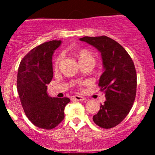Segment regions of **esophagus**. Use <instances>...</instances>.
Returning a JSON list of instances; mask_svg holds the SVG:
<instances>
[{
	"instance_id": "esophagus-1",
	"label": "esophagus",
	"mask_w": 155,
	"mask_h": 155,
	"mask_svg": "<svg viewBox=\"0 0 155 155\" xmlns=\"http://www.w3.org/2000/svg\"><path fill=\"white\" fill-rule=\"evenodd\" d=\"M71 100H73V101H84V100H85V98L81 96V95H74V96L71 97Z\"/></svg>"
}]
</instances>
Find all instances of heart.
<instances>
[{
    "instance_id": "obj_1",
    "label": "heart",
    "mask_w": 155,
    "mask_h": 155,
    "mask_svg": "<svg viewBox=\"0 0 155 155\" xmlns=\"http://www.w3.org/2000/svg\"><path fill=\"white\" fill-rule=\"evenodd\" d=\"M77 55H78V57L80 63L87 62V61H93V62H94V57H93V56L91 55V53L86 50H79V51L78 52V53H77ZM61 58H62L61 56H59V57H57V61H56V64H57V65L59 64V62L61 61Z\"/></svg>"
}]
</instances>
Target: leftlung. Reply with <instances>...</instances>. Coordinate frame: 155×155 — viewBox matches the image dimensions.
<instances>
[{
  "mask_svg": "<svg viewBox=\"0 0 155 155\" xmlns=\"http://www.w3.org/2000/svg\"><path fill=\"white\" fill-rule=\"evenodd\" d=\"M101 53L104 72L98 86L106 101L101 104L93 121L98 127L110 129L120 124L130 113L137 93V73L130 56L120 43L109 37L81 38Z\"/></svg>",
  "mask_w": 155,
  "mask_h": 155,
  "instance_id": "left-lung-1",
  "label": "left lung"
}]
</instances>
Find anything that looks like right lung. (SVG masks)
Here are the masks:
<instances>
[{"mask_svg":"<svg viewBox=\"0 0 155 155\" xmlns=\"http://www.w3.org/2000/svg\"><path fill=\"white\" fill-rule=\"evenodd\" d=\"M61 40H52L30 50L19 64L17 89L24 112L35 126L45 130L55 128L64 119L69 98H51L47 84L53 78V54Z\"/></svg>","mask_w":155,"mask_h":155,"instance_id":"right-lung-1","label":"right lung"}]
</instances>
